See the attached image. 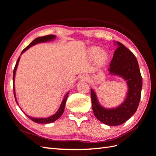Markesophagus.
Masks as SVG:
<instances>
[{
  "label": "esophagus",
  "mask_w": 156,
  "mask_h": 156,
  "mask_svg": "<svg viewBox=\"0 0 156 156\" xmlns=\"http://www.w3.org/2000/svg\"><path fill=\"white\" fill-rule=\"evenodd\" d=\"M82 78H83V80H84V81H88V79H89V77H88V75H83L82 76Z\"/></svg>",
  "instance_id": "34e87169"
}]
</instances>
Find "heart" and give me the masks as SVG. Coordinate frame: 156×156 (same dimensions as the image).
Here are the masks:
<instances>
[{
  "label": "heart",
  "instance_id": "heart-1",
  "mask_svg": "<svg viewBox=\"0 0 156 156\" xmlns=\"http://www.w3.org/2000/svg\"><path fill=\"white\" fill-rule=\"evenodd\" d=\"M89 56L92 59L97 58L98 63L102 64L105 62L107 55L104 52H101V49L98 47H92L88 51Z\"/></svg>",
  "mask_w": 156,
  "mask_h": 156
}]
</instances>
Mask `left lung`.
<instances>
[{"instance_id": "obj_1", "label": "left lung", "mask_w": 156, "mask_h": 156, "mask_svg": "<svg viewBox=\"0 0 156 156\" xmlns=\"http://www.w3.org/2000/svg\"><path fill=\"white\" fill-rule=\"evenodd\" d=\"M117 48L113 55L108 72L123 78L128 91L126 100L116 108H105L98 102L96 94L90 89L92 110L97 119L108 126H119L134 115L137 109L143 87V79L137 60L131 51L117 41Z\"/></svg>"}]
</instances>
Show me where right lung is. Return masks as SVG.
Returning <instances> with one entry per match:
<instances>
[{"mask_svg":"<svg viewBox=\"0 0 156 156\" xmlns=\"http://www.w3.org/2000/svg\"><path fill=\"white\" fill-rule=\"evenodd\" d=\"M56 37V36L55 35H48V36H41V37H37V38H36L35 40H33L31 43L28 45L27 47H26V48L23 49L21 52V55H22L23 53H24L25 51H26L27 49H29L30 47L34 45L37 44H39V43H44V42H47V41H51L53 40L54 39H55ZM20 57L18 58L17 59V62L16 64V66H15V68H14V69H13V94H14V97H15V100H16V101L17 103V104L19 105L18 103H17V98H16V92H15V87H14V81H15V75H16V69H17V66H18V63L19 62H20ZM68 94L69 92H68L66 94L63 100L62 101V103H61V105L58 108V110L57 111V112H56L55 115H52L49 117H48V118H33V117H31V116H29L27 115L28 117L29 118V119L32 120L33 122H36V123H37V124H49V123H52V122H55V120H56L57 119H58L61 116V115H62L63 114L64 112V107H65V105H66V100H67V98H68ZM22 110V109H21Z\"/></svg>","mask_w":156,"mask_h":156,"instance_id":"obj_1","label":"right lung"}]
</instances>
